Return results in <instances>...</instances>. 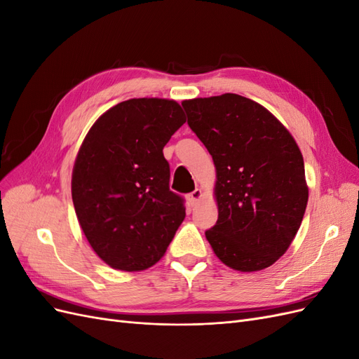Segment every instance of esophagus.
Here are the masks:
<instances>
[{
	"mask_svg": "<svg viewBox=\"0 0 359 359\" xmlns=\"http://www.w3.org/2000/svg\"><path fill=\"white\" fill-rule=\"evenodd\" d=\"M202 196H203L202 190H201V189H196V190H194L193 193H190V194H189L187 199H189L190 205H191V206H194V205H196V203L202 199Z\"/></svg>",
	"mask_w": 359,
	"mask_h": 359,
	"instance_id": "obj_1",
	"label": "esophagus"
}]
</instances>
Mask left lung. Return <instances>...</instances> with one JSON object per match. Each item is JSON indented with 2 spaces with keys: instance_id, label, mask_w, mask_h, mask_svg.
Masks as SVG:
<instances>
[{
  "instance_id": "left-lung-1",
  "label": "left lung",
  "mask_w": 359,
  "mask_h": 359,
  "mask_svg": "<svg viewBox=\"0 0 359 359\" xmlns=\"http://www.w3.org/2000/svg\"><path fill=\"white\" fill-rule=\"evenodd\" d=\"M215 166L219 220L205 232L214 255L240 273L286 253L307 208L301 149L266 107L226 93L182 102Z\"/></svg>"
}]
</instances>
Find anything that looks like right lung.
<instances>
[{"instance_id":"1","label":"right lung","mask_w":359,"mask_h":359,"mask_svg":"<svg viewBox=\"0 0 359 359\" xmlns=\"http://www.w3.org/2000/svg\"><path fill=\"white\" fill-rule=\"evenodd\" d=\"M186 123L175 100L142 97L95 119L76 156L72 199L94 253L119 271H144L165 256L186 219L169 190L163 148Z\"/></svg>"}]
</instances>
